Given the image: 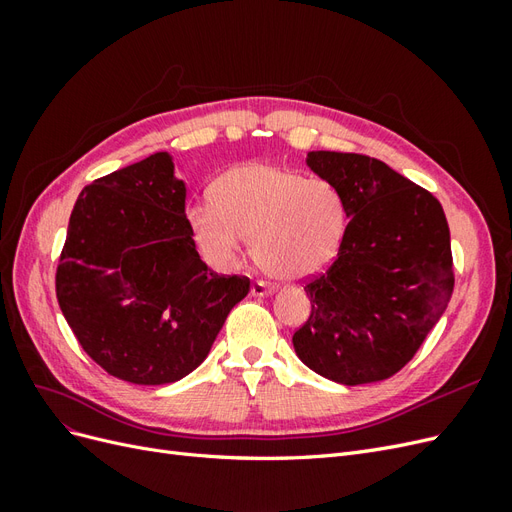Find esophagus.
Segmentation results:
<instances>
[{
    "mask_svg": "<svg viewBox=\"0 0 512 512\" xmlns=\"http://www.w3.org/2000/svg\"><path fill=\"white\" fill-rule=\"evenodd\" d=\"M271 292H273V286L267 284V282H262V280H256L254 286H252L254 297H265V294H271Z\"/></svg>",
    "mask_w": 512,
    "mask_h": 512,
    "instance_id": "obj_1",
    "label": "esophagus"
}]
</instances>
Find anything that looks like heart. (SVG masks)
I'll use <instances>...</instances> for the list:
<instances>
[{
  "label": "heart",
  "instance_id": "heart-1",
  "mask_svg": "<svg viewBox=\"0 0 512 512\" xmlns=\"http://www.w3.org/2000/svg\"><path fill=\"white\" fill-rule=\"evenodd\" d=\"M194 241L211 262L237 265L245 239L260 269L301 280L324 269L342 247L348 211L324 179L275 164H243L211 185V203L188 211Z\"/></svg>",
  "mask_w": 512,
  "mask_h": 512
}]
</instances>
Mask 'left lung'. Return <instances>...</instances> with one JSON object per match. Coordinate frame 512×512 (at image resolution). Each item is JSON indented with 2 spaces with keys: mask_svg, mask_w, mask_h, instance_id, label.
<instances>
[{
  "mask_svg": "<svg viewBox=\"0 0 512 512\" xmlns=\"http://www.w3.org/2000/svg\"><path fill=\"white\" fill-rule=\"evenodd\" d=\"M307 166L339 190L350 222L327 271L305 282L312 312L294 350L339 384L391 378L451 301L446 215L431 192L363 153L309 151Z\"/></svg>",
  "mask_w": 512,
  "mask_h": 512,
  "instance_id": "left-lung-1",
  "label": "left lung"
}]
</instances>
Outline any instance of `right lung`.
Listing matches in <instances>:
<instances>
[{"mask_svg": "<svg viewBox=\"0 0 512 512\" xmlns=\"http://www.w3.org/2000/svg\"><path fill=\"white\" fill-rule=\"evenodd\" d=\"M185 218L166 151L83 188L55 273L61 314L108 374L170 384L205 361L245 275L213 273Z\"/></svg>", "mask_w": 512, "mask_h": 512, "instance_id": "obj_1", "label": "right lung"}]
</instances>
